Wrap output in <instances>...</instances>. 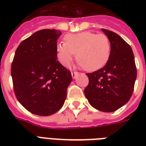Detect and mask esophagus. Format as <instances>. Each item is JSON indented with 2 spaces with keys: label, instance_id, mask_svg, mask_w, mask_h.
Segmentation results:
<instances>
[{
  "label": "esophagus",
  "instance_id": "1",
  "mask_svg": "<svg viewBox=\"0 0 146 146\" xmlns=\"http://www.w3.org/2000/svg\"><path fill=\"white\" fill-rule=\"evenodd\" d=\"M79 74V73H77V72H76V71H74V72H72L71 73V75H72V77L73 78V79H75L76 77V76Z\"/></svg>",
  "mask_w": 146,
  "mask_h": 146
}]
</instances>
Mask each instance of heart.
<instances>
[{
	"label": "heart",
	"instance_id": "1",
	"mask_svg": "<svg viewBox=\"0 0 146 146\" xmlns=\"http://www.w3.org/2000/svg\"><path fill=\"white\" fill-rule=\"evenodd\" d=\"M64 40L65 42H59L56 47L57 59L64 66L70 64L76 53L79 65L88 71L99 70L108 61L111 42L104 34L85 31L67 34Z\"/></svg>",
	"mask_w": 146,
	"mask_h": 146
}]
</instances>
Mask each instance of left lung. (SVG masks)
Instances as JSON below:
<instances>
[{"label": "left lung", "instance_id": "1", "mask_svg": "<svg viewBox=\"0 0 146 146\" xmlns=\"http://www.w3.org/2000/svg\"><path fill=\"white\" fill-rule=\"evenodd\" d=\"M102 30L111 42V55L104 67L86 73L89 82L85 96L98 111L113 112L130 99L137 72L130 45L117 33L104 29Z\"/></svg>", "mask_w": 146, "mask_h": 146}]
</instances>
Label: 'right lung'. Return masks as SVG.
I'll return each mask as SVG.
<instances>
[{"label": "right lung", "mask_w": 146, "mask_h": 146, "mask_svg": "<svg viewBox=\"0 0 146 146\" xmlns=\"http://www.w3.org/2000/svg\"><path fill=\"white\" fill-rule=\"evenodd\" d=\"M61 32L42 29L23 40L15 52L11 76L15 95L31 113L49 116L64 105L72 81L70 71L57 60Z\"/></svg>", "instance_id": "1"}]
</instances>
